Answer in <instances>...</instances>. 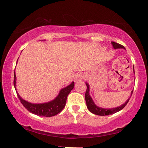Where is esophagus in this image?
<instances>
[{
  "label": "esophagus",
  "mask_w": 148,
  "mask_h": 148,
  "mask_svg": "<svg viewBox=\"0 0 148 148\" xmlns=\"http://www.w3.org/2000/svg\"><path fill=\"white\" fill-rule=\"evenodd\" d=\"M84 76L82 73L77 74L75 77V82H79V81L82 80L83 79H84Z\"/></svg>",
  "instance_id": "obj_1"
}]
</instances>
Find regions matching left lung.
<instances>
[{
	"instance_id": "8db88e82",
	"label": "left lung",
	"mask_w": 148,
	"mask_h": 148,
	"mask_svg": "<svg viewBox=\"0 0 148 148\" xmlns=\"http://www.w3.org/2000/svg\"><path fill=\"white\" fill-rule=\"evenodd\" d=\"M112 44L113 45V47H114V48H115V49H117V48H125V47L123 45L116 43V42H112ZM86 86H87V90H86V94H85V99H86L87 107H88V110L94 114L100 115V116H106V115L114 114V113L119 112V111L122 110L123 108H124L125 106H126L127 103H128L129 99H130V98L128 99V100H127V102H125L124 104L121 105V106L117 107V108H111V109H104V108H100V107H98L96 104H94L92 98H91L90 94H89L90 86H89V85L88 84H86ZM132 94H133V91L131 92V95H132Z\"/></svg>"
}]
</instances>
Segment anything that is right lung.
I'll list each match as a JSON object with an SVG mask.
<instances>
[{"label":"right lung","mask_w":148,"mask_h":148,"mask_svg":"<svg viewBox=\"0 0 148 148\" xmlns=\"http://www.w3.org/2000/svg\"><path fill=\"white\" fill-rule=\"evenodd\" d=\"M16 76L15 73H14V81L13 84L14 87L15 88L16 84ZM74 88V82L71 84L69 86L66 87L65 88L62 89L58 94V96L54 99V100L49 102L48 103H44V104H34L31 103L27 102V101L23 100L19 95L17 93L18 98H19L20 102L23 106L27 109L30 112L33 113L34 114L38 115L41 116H53L54 115L58 114L61 112L62 109L64 108L66 102V98H67L68 95L69 94L71 91Z\"/></svg>","instance_id":"obj_1"}]
</instances>
